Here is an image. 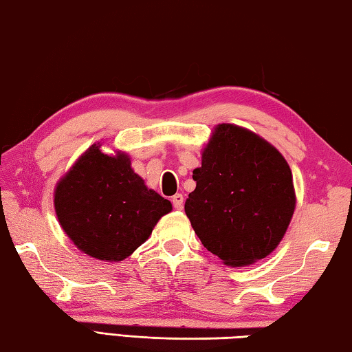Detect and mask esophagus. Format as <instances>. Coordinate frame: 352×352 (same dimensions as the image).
<instances>
[{
  "label": "esophagus",
  "mask_w": 352,
  "mask_h": 352,
  "mask_svg": "<svg viewBox=\"0 0 352 352\" xmlns=\"http://www.w3.org/2000/svg\"><path fill=\"white\" fill-rule=\"evenodd\" d=\"M183 204H184V197L182 194H175L172 197V205H174L175 210H183Z\"/></svg>",
  "instance_id": "1"
}]
</instances>
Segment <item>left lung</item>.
Segmentation results:
<instances>
[{
    "mask_svg": "<svg viewBox=\"0 0 352 352\" xmlns=\"http://www.w3.org/2000/svg\"><path fill=\"white\" fill-rule=\"evenodd\" d=\"M184 204L190 225L212 254L231 267L264 259L287 231L295 189L287 162L250 130L219 124L194 169Z\"/></svg>",
    "mask_w": 352,
    "mask_h": 352,
    "instance_id": "8db88e82",
    "label": "left lung"
}]
</instances>
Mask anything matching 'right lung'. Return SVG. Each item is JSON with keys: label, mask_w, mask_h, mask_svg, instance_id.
<instances>
[{"label": "right lung", "mask_w": 352, "mask_h": 352, "mask_svg": "<svg viewBox=\"0 0 352 352\" xmlns=\"http://www.w3.org/2000/svg\"><path fill=\"white\" fill-rule=\"evenodd\" d=\"M54 206L74 245L107 262L132 254L158 220L172 211L170 201L135 174L129 155H107L99 142L57 183Z\"/></svg>", "instance_id": "1"}]
</instances>
